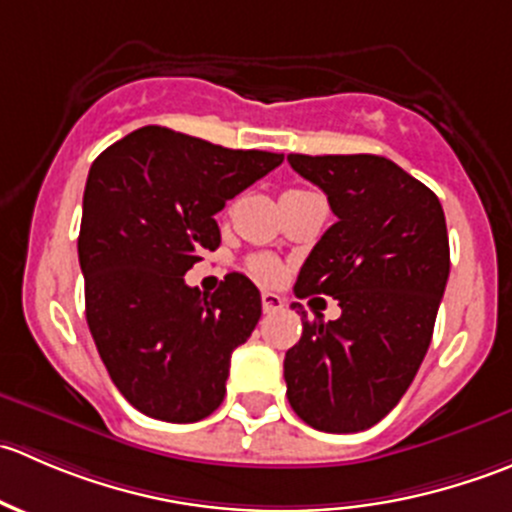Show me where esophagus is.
<instances>
[{"label": "esophagus", "instance_id": "esophagus-1", "mask_svg": "<svg viewBox=\"0 0 512 512\" xmlns=\"http://www.w3.org/2000/svg\"><path fill=\"white\" fill-rule=\"evenodd\" d=\"M282 307H285V299H282L280 294H275V292H262V309H265V314L280 312Z\"/></svg>", "mask_w": 512, "mask_h": 512}]
</instances>
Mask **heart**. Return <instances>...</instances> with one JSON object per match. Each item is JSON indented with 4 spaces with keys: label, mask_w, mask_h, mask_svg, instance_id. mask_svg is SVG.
<instances>
[{
    "label": "heart",
    "mask_w": 512,
    "mask_h": 512,
    "mask_svg": "<svg viewBox=\"0 0 512 512\" xmlns=\"http://www.w3.org/2000/svg\"><path fill=\"white\" fill-rule=\"evenodd\" d=\"M247 270H250L252 275L262 282H272V280H277V275H280V265H277V262L267 255L250 257V262H247Z\"/></svg>",
    "instance_id": "1"
}]
</instances>
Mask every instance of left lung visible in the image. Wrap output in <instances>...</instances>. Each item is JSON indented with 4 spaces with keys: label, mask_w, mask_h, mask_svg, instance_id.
Segmentation results:
<instances>
[{
    "label": "left lung",
    "mask_w": 512,
    "mask_h": 512,
    "mask_svg": "<svg viewBox=\"0 0 512 512\" xmlns=\"http://www.w3.org/2000/svg\"><path fill=\"white\" fill-rule=\"evenodd\" d=\"M287 160L337 215L294 294H329L342 307L334 322L302 319V339L285 354L287 399L317 431H364L399 404L428 352L451 272L446 215L436 193L389 158Z\"/></svg>",
    "instance_id": "1"
}]
</instances>
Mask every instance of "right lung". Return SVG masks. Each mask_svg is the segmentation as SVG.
<instances>
[{"mask_svg":"<svg viewBox=\"0 0 512 512\" xmlns=\"http://www.w3.org/2000/svg\"><path fill=\"white\" fill-rule=\"evenodd\" d=\"M282 160L143 126L91 163L79 232L86 322L108 376L141 414L193 423L223 404L230 356L262 314L260 292L240 272L213 294L183 275L218 250L225 200Z\"/></svg>","mask_w":512,"mask_h":512,"instance_id":"obj_1","label":"right lung"}]
</instances>
